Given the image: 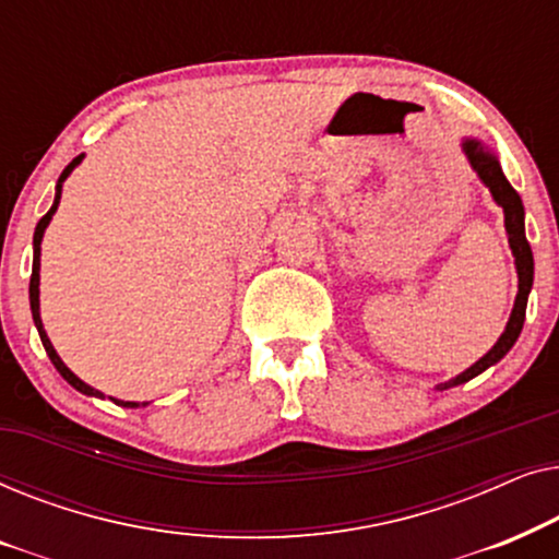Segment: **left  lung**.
I'll return each instance as SVG.
<instances>
[{"instance_id":"left-lung-1","label":"left lung","mask_w":559,"mask_h":559,"mask_svg":"<svg viewBox=\"0 0 559 559\" xmlns=\"http://www.w3.org/2000/svg\"><path fill=\"white\" fill-rule=\"evenodd\" d=\"M461 150H463L465 159H468L471 170L476 173L478 180L488 188V193H491L496 205H501L503 226H507V236H509V249H511V254H514L519 293H516L514 308H511L509 323H507V328H503V333L499 335V341L493 343V348L488 350L486 356H480L478 361L471 366V369H465L463 373H457V377H453L450 381H442V384L435 386V389H440V392L442 389L465 384V381H471L473 377H478V373H484L488 366L499 364L501 358L509 354L511 346H514L519 333H522V328H524L526 300H530L532 282H534V257H532L530 241H526V236H524L522 198H519L516 190L511 188V182L507 180V175H503V170H501L499 157H496V152L488 147L486 142L476 140V136H465V140L461 142Z\"/></svg>"}]
</instances>
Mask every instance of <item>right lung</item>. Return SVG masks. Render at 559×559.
I'll return each mask as SVG.
<instances>
[{
  "label": "right lung",
  "mask_w": 559,
  "mask_h": 559,
  "mask_svg": "<svg viewBox=\"0 0 559 559\" xmlns=\"http://www.w3.org/2000/svg\"><path fill=\"white\" fill-rule=\"evenodd\" d=\"M81 159H83V155L75 157L73 163L68 165L63 173H60V178H58V182H56V198H52L50 211L45 213V216H43L40 221H37V226H35V236H33V277H29V310H33V320H35L37 333H40V341H43V346H45V354L50 356V361H52V366H56V369H58L60 377H63L73 389H79L81 394L96 396V400H104V392H98V389L88 386L86 381L75 377V373L63 364V358H60L58 350L52 348L48 333H45V328H43V318H40V243H43L45 228H48V224H50L52 216H56V211H58L60 193H63V182L68 180V175H71V173L75 170V167L81 165ZM111 402L121 404V407H132V409H136V407H147V404H150V402H124V400H114V396H111Z\"/></svg>",
  "instance_id": "1"
}]
</instances>
